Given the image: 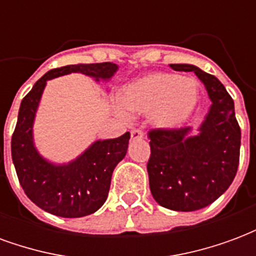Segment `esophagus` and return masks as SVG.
<instances>
[{
    "label": "esophagus",
    "mask_w": 256,
    "mask_h": 256,
    "mask_svg": "<svg viewBox=\"0 0 256 256\" xmlns=\"http://www.w3.org/2000/svg\"><path fill=\"white\" fill-rule=\"evenodd\" d=\"M132 138L134 140L144 138V132H142V130H140V128H133V130H132Z\"/></svg>",
    "instance_id": "obj_1"
}]
</instances>
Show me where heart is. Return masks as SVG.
Returning <instances> with one entry per match:
<instances>
[{"instance_id": "heart-1", "label": "heart", "mask_w": 256, "mask_h": 256, "mask_svg": "<svg viewBox=\"0 0 256 256\" xmlns=\"http://www.w3.org/2000/svg\"><path fill=\"white\" fill-rule=\"evenodd\" d=\"M198 82L189 76L170 72L146 74L124 86L116 111L148 114L150 123L159 128H172L182 124L196 108Z\"/></svg>"}]
</instances>
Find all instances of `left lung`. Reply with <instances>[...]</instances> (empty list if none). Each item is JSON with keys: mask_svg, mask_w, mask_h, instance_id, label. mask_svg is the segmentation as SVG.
Masks as SVG:
<instances>
[{"mask_svg": "<svg viewBox=\"0 0 256 256\" xmlns=\"http://www.w3.org/2000/svg\"><path fill=\"white\" fill-rule=\"evenodd\" d=\"M170 67L196 74L212 104L198 136H190V128H154L148 133L150 189L162 207L196 211L215 202L233 182L240 160L242 132L233 98L218 78L192 64Z\"/></svg>", "mask_w": 256, "mask_h": 256, "instance_id": "8db88e82", "label": "left lung"}]
</instances>
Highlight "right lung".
Instances as JSON below:
<instances>
[{
    "label": "right lung",
    "mask_w": 256,
    "mask_h": 256,
    "mask_svg": "<svg viewBox=\"0 0 256 256\" xmlns=\"http://www.w3.org/2000/svg\"><path fill=\"white\" fill-rule=\"evenodd\" d=\"M114 63L74 64L50 70L22 100L10 150L22 188L32 203L63 218H79L96 212L106 203L114 168L128 152L130 133L118 138L98 140L67 164H53L34 146L32 124L46 80L80 72L96 80L110 79L116 72Z\"/></svg>",
    "instance_id": "right-lung-1"
}]
</instances>
